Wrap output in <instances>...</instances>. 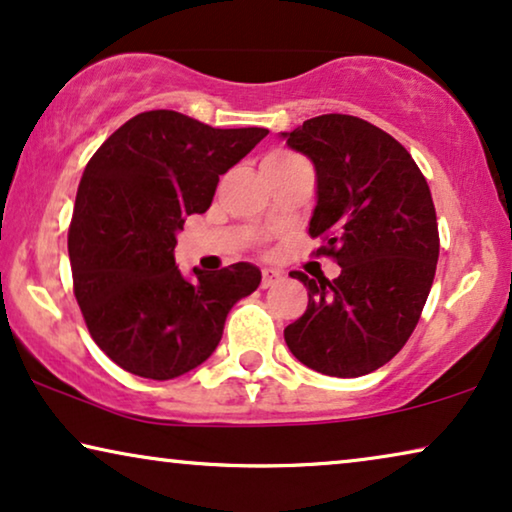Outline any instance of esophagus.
I'll use <instances>...</instances> for the list:
<instances>
[{"label":"esophagus","instance_id":"esophagus-1","mask_svg":"<svg viewBox=\"0 0 512 512\" xmlns=\"http://www.w3.org/2000/svg\"><path fill=\"white\" fill-rule=\"evenodd\" d=\"M279 279H282V272L275 270V268H263V279H261L263 289H268V286L279 282Z\"/></svg>","mask_w":512,"mask_h":512}]
</instances>
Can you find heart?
Instances as JSON below:
<instances>
[{
    "label": "heart",
    "mask_w": 512,
    "mask_h": 512,
    "mask_svg": "<svg viewBox=\"0 0 512 512\" xmlns=\"http://www.w3.org/2000/svg\"><path fill=\"white\" fill-rule=\"evenodd\" d=\"M296 160H300V158L293 156V153H289V151H275L263 160V167H284L289 163H296Z\"/></svg>",
    "instance_id": "1"
}]
</instances>
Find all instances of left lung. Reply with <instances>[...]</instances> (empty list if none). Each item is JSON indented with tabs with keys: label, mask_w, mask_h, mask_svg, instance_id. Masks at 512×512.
I'll use <instances>...</instances> for the list:
<instances>
[{
	"label": "left lung",
	"mask_w": 512,
	"mask_h": 512,
	"mask_svg": "<svg viewBox=\"0 0 512 512\" xmlns=\"http://www.w3.org/2000/svg\"><path fill=\"white\" fill-rule=\"evenodd\" d=\"M317 170L310 235L340 275L310 279L307 310L284 328L291 354L331 377H361L389 363L415 331L438 263L429 184L408 151L363 118L324 114L282 132Z\"/></svg>",
	"instance_id": "obj_1"
}]
</instances>
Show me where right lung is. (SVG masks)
<instances>
[{
  "instance_id": "add662e5",
  "label": "right lung",
  "mask_w": 512,
  "mask_h": 512,
  "mask_svg": "<svg viewBox=\"0 0 512 512\" xmlns=\"http://www.w3.org/2000/svg\"><path fill=\"white\" fill-rule=\"evenodd\" d=\"M265 128H212L170 109L123 123L90 158L69 226L74 296L97 347L132 375L172 380L219 345L237 300L261 270L233 263L214 275L174 265L186 216L207 212L221 174Z\"/></svg>"
}]
</instances>
